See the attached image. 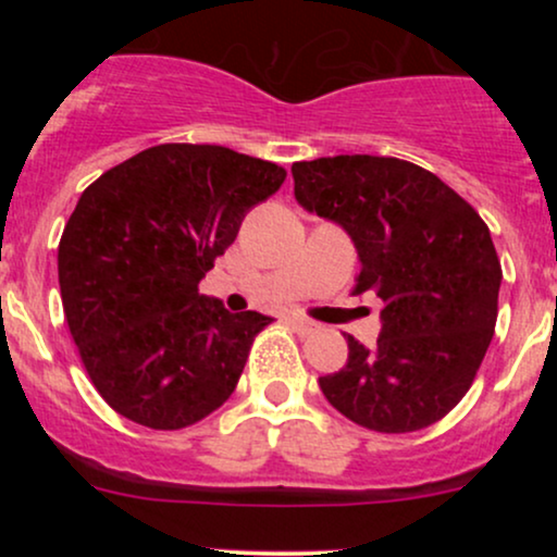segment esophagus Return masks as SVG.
I'll use <instances>...</instances> for the list:
<instances>
[{
  "label": "esophagus",
  "mask_w": 557,
  "mask_h": 557,
  "mask_svg": "<svg viewBox=\"0 0 557 557\" xmlns=\"http://www.w3.org/2000/svg\"><path fill=\"white\" fill-rule=\"evenodd\" d=\"M287 324H290V327L296 330L298 335H311V332H317V324L309 322V319L293 317V319H287Z\"/></svg>",
  "instance_id": "1"
}]
</instances>
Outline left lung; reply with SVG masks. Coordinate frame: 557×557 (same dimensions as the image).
<instances>
[{"label":"left lung","mask_w":557,"mask_h":557,"mask_svg":"<svg viewBox=\"0 0 557 557\" xmlns=\"http://www.w3.org/2000/svg\"><path fill=\"white\" fill-rule=\"evenodd\" d=\"M290 172L300 207L354 240L356 293L385 304L374 348L348 335L345 367L319 376L324 398L367 430H424L463 398L495 332L503 270L490 227L406 159L341 154Z\"/></svg>","instance_id":"8db88e82"}]
</instances>
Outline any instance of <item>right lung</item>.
Returning a JSON list of instances; mask_svg holds the SVG:
<instances>
[{
	"mask_svg": "<svg viewBox=\"0 0 557 557\" xmlns=\"http://www.w3.org/2000/svg\"><path fill=\"white\" fill-rule=\"evenodd\" d=\"M285 170L225 146L162 144L88 185L57 251L70 335L94 387L151 430H183L233 395L272 317L230 314L198 283Z\"/></svg>",
	"mask_w": 557,
	"mask_h": 557,
	"instance_id": "obj_1",
	"label": "right lung"
}]
</instances>
